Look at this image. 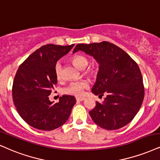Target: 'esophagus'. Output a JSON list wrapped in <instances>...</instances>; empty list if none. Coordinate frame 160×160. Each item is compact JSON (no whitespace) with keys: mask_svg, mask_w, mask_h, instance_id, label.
I'll return each instance as SVG.
<instances>
[{"mask_svg":"<svg viewBox=\"0 0 160 160\" xmlns=\"http://www.w3.org/2000/svg\"><path fill=\"white\" fill-rule=\"evenodd\" d=\"M84 99H85V98L84 97H76V101L78 102H82L84 101Z\"/></svg>","mask_w":160,"mask_h":160,"instance_id":"34e87169","label":"esophagus"}]
</instances>
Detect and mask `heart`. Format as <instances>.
<instances>
[{
	"label": "heart",
	"instance_id": "heart-1",
	"mask_svg": "<svg viewBox=\"0 0 160 160\" xmlns=\"http://www.w3.org/2000/svg\"><path fill=\"white\" fill-rule=\"evenodd\" d=\"M72 62L74 63L75 65H76L79 69L86 68L89 64V59L87 57L82 56V55H77L75 56L72 59ZM88 72L89 73H92L93 70L92 69H90L88 70ZM55 74L57 79H61L62 77V63L61 61H58L55 65ZM88 88V83L84 81H75V82H70L68 86L65 87L63 89V92L65 94L72 96H81L83 93L84 90Z\"/></svg>",
	"mask_w": 160,
	"mask_h": 160
}]
</instances>
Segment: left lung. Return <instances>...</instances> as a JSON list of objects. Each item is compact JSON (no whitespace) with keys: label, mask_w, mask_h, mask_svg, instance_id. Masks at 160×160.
Segmentation results:
<instances>
[{"label":"left lung","mask_w":160,"mask_h":160,"mask_svg":"<svg viewBox=\"0 0 160 160\" xmlns=\"http://www.w3.org/2000/svg\"><path fill=\"white\" fill-rule=\"evenodd\" d=\"M82 50L96 59L99 70L92 92L106 94L102 103L89 112L96 125L104 129H119L133 120L142 104L145 88L137 62L116 45L102 41L77 44L73 53Z\"/></svg>","instance_id":"left-lung-1"}]
</instances>
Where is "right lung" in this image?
<instances>
[{"label": "right lung", "instance_id": "1", "mask_svg": "<svg viewBox=\"0 0 160 160\" xmlns=\"http://www.w3.org/2000/svg\"><path fill=\"white\" fill-rule=\"evenodd\" d=\"M74 44H47L29 56L18 69L12 85V98L21 117L32 127L52 131L70 117L76 98L63 95L53 104L48 96L57 84L56 62L68 54Z\"/></svg>", "mask_w": 160, "mask_h": 160}]
</instances>
